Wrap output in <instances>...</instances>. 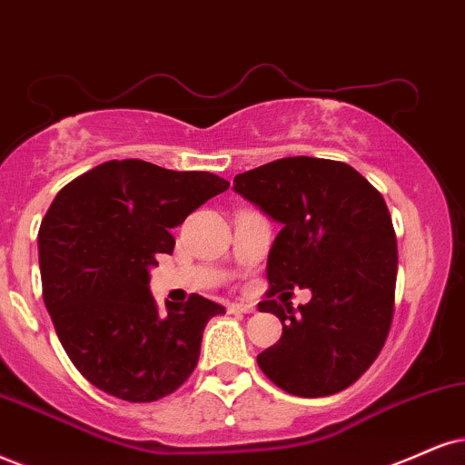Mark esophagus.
<instances>
[{"mask_svg":"<svg viewBox=\"0 0 465 465\" xmlns=\"http://www.w3.org/2000/svg\"><path fill=\"white\" fill-rule=\"evenodd\" d=\"M228 311H231L232 314H248V312H254V303L232 302L231 306H228Z\"/></svg>","mask_w":465,"mask_h":465,"instance_id":"34e87169","label":"esophagus"}]
</instances>
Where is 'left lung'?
<instances>
[{
  "label": "left lung",
  "instance_id": "8db88e82",
  "mask_svg": "<svg viewBox=\"0 0 465 465\" xmlns=\"http://www.w3.org/2000/svg\"><path fill=\"white\" fill-rule=\"evenodd\" d=\"M232 185L282 226L259 303L282 321V336L256 362L295 397L345 391L375 362L392 323L397 237L381 193L351 165L317 157L278 159ZM297 285L312 289L306 307L272 300Z\"/></svg>",
  "mask_w": 465,
  "mask_h": 465
}]
</instances>
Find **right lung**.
Listing matches in <instances>:
<instances>
[{"mask_svg":"<svg viewBox=\"0 0 465 465\" xmlns=\"http://www.w3.org/2000/svg\"><path fill=\"white\" fill-rule=\"evenodd\" d=\"M228 181L123 159L57 192L38 231L43 300L82 375L112 397L148 403L183 386L200 358L204 325L223 306L203 295L157 311L151 269L172 254L170 228Z\"/></svg>","mask_w":465,"mask_h":465,"instance_id":"1","label":"right lung"}]
</instances>
